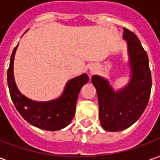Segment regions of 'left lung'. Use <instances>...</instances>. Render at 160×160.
Listing matches in <instances>:
<instances>
[{
	"instance_id": "left-lung-1",
	"label": "left lung",
	"mask_w": 160,
	"mask_h": 160,
	"mask_svg": "<svg viewBox=\"0 0 160 160\" xmlns=\"http://www.w3.org/2000/svg\"><path fill=\"white\" fill-rule=\"evenodd\" d=\"M127 41L132 79L124 89L114 91L107 80L93 76L91 82L97 90L99 120L105 131L118 132L137 121L147 106L152 90L149 59L140 41L132 31L123 28Z\"/></svg>"
}]
</instances>
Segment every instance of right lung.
I'll return each mask as SVG.
<instances>
[{
  "mask_svg": "<svg viewBox=\"0 0 160 160\" xmlns=\"http://www.w3.org/2000/svg\"><path fill=\"white\" fill-rule=\"evenodd\" d=\"M17 46L12 52L7 72L9 93L16 110L24 119L36 127L46 131H58L64 128L74 118L79 91L82 85L89 81V77L86 74H82L69 80L63 94L57 100L49 102L32 101L21 94L15 85L13 65Z\"/></svg>",
  "mask_w": 160,
  "mask_h": 160,
  "instance_id": "right-lung-1",
  "label": "right lung"
}]
</instances>
